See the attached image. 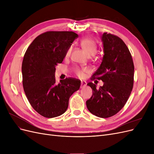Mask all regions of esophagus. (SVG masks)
<instances>
[{
    "instance_id": "esophagus-1",
    "label": "esophagus",
    "mask_w": 154,
    "mask_h": 154,
    "mask_svg": "<svg viewBox=\"0 0 154 154\" xmlns=\"http://www.w3.org/2000/svg\"><path fill=\"white\" fill-rule=\"evenodd\" d=\"M87 85V82L85 81H82L81 82V88L85 87Z\"/></svg>"
}]
</instances>
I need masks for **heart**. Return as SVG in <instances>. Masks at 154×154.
<instances>
[{
    "label": "heart",
    "mask_w": 154,
    "mask_h": 154,
    "mask_svg": "<svg viewBox=\"0 0 154 154\" xmlns=\"http://www.w3.org/2000/svg\"><path fill=\"white\" fill-rule=\"evenodd\" d=\"M80 44L82 48L85 51V53L87 54L88 56H94L96 52H97V45L96 43L95 42V41L92 39L91 38H85L81 40L80 42ZM72 50V47H69L68 49L66 51V57H69L71 54ZM87 71V69L86 68H83V69H80V68H76L74 69V71H75V73L77 74V75L79 77H82L83 76V74H84L85 72Z\"/></svg>",
    "instance_id": "heart-1"
}]
</instances>
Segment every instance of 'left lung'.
I'll return each instance as SVG.
<instances>
[{"label":"left lung","mask_w":154,"mask_h":154,"mask_svg":"<svg viewBox=\"0 0 154 154\" xmlns=\"http://www.w3.org/2000/svg\"><path fill=\"white\" fill-rule=\"evenodd\" d=\"M101 38L104 55L92 80L104 83L99 88L92 82L87 83L93 92L86 105L92 114L106 118L117 114L127 103L133 88L134 66L127 46L118 36L104 32Z\"/></svg>","instance_id":"1"}]
</instances>
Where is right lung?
Returning <instances> with one entry per match:
<instances>
[{
  "mask_svg": "<svg viewBox=\"0 0 154 154\" xmlns=\"http://www.w3.org/2000/svg\"><path fill=\"white\" fill-rule=\"evenodd\" d=\"M78 35L73 31H48L40 35L27 48L22 64V84L29 103L45 118L63 114L69 97L79 90L80 81L72 78L56 83V66Z\"/></svg>",
  "mask_w": 154,
  "mask_h": 154,
  "instance_id": "right-lung-1",
  "label": "right lung"
}]
</instances>
